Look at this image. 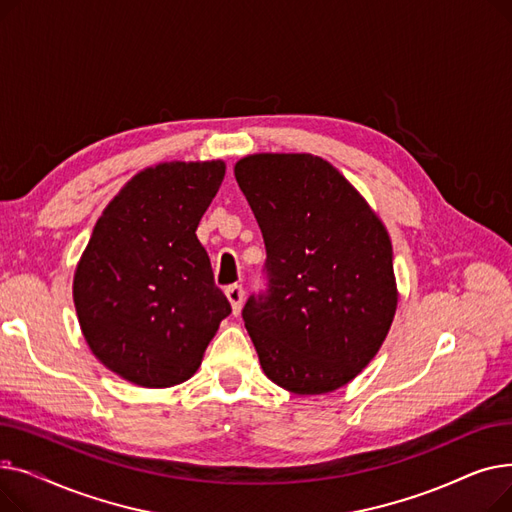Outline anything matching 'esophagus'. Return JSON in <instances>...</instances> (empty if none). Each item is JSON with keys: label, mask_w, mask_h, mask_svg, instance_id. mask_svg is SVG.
Listing matches in <instances>:
<instances>
[{"label": "esophagus", "mask_w": 512, "mask_h": 512, "mask_svg": "<svg viewBox=\"0 0 512 512\" xmlns=\"http://www.w3.org/2000/svg\"><path fill=\"white\" fill-rule=\"evenodd\" d=\"M226 297L232 305V313L238 315L242 299H245V290H242V286H238V284H230V286H226Z\"/></svg>", "instance_id": "1"}]
</instances>
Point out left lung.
I'll list each match as a JSON object with an SVG mask.
<instances>
[{"mask_svg":"<svg viewBox=\"0 0 512 512\" xmlns=\"http://www.w3.org/2000/svg\"><path fill=\"white\" fill-rule=\"evenodd\" d=\"M234 176L267 253V288L242 309L259 363L288 392H334L367 367L392 326L390 236L321 157L257 153Z\"/></svg>","mask_w":512,"mask_h":512,"instance_id":"obj_1","label":"left lung"}]
</instances>
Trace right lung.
I'll use <instances>...</instances> for the list:
<instances>
[{
	"label": "right lung",
	"mask_w": 512,
	"mask_h": 512,
	"mask_svg": "<svg viewBox=\"0 0 512 512\" xmlns=\"http://www.w3.org/2000/svg\"><path fill=\"white\" fill-rule=\"evenodd\" d=\"M224 174L220 159L143 170L103 209L78 261L80 330L93 355L132 384L191 378L232 311L195 234Z\"/></svg>",
	"instance_id": "1"
}]
</instances>
